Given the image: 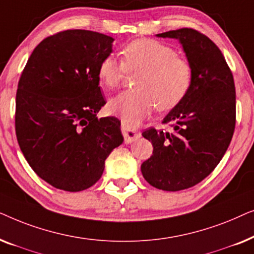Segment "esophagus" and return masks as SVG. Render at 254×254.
Instances as JSON below:
<instances>
[{
  "label": "esophagus",
  "instance_id": "1",
  "mask_svg": "<svg viewBox=\"0 0 254 254\" xmlns=\"http://www.w3.org/2000/svg\"><path fill=\"white\" fill-rule=\"evenodd\" d=\"M121 131H123L125 142H126V143H131V142L137 140V138L141 136L140 131L134 129V128H131L129 126H127V125L124 123L121 124Z\"/></svg>",
  "mask_w": 254,
  "mask_h": 254
}]
</instances>
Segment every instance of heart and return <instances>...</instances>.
<instances>
[{
  "mask_svg": "<svg viewBox=\"0 0 254 254\" xmlns=\"http://www.w3.org/2000/svg\"><path fill=\"white\" fill-rule=\"evenodd\" d=\"M121 61L114 57L104 58L98 65V77L107 89H114L127 71L138 72L137 89L126 90L109 102L107 109L127 126H135L145 119L155 107L172 110L190 92L193 68L186 59L178 57L175 48L154 39L131 40L120 51Z\"/></svg>",
  "mask_w": 254,
  "mask_h": 254,
  "instance_id": "1",
  "label": "heart"
}]
</instances>
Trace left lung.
Returning <instances> with one entry per match:
<instances>
[{"instance_id":"8db88e82","label":"left lung","mask_w":254,"mask_h":254,"mask_svg":"<svg viewBox=\"0 0 254 254\" xmlns=\"http://www.w3.org/2000/svg\"><path fill=\"white\" fill-rule=\"evenodd\" d=\"M157 36L179 39L192 64L193 83L162 121L171 133L154 127L142 133L154 151L141 171L151 186L176 192L202 182L224 156L235 131L236 89L223 54L203 33L183 27Z\"/></svg>"}]
</instances>
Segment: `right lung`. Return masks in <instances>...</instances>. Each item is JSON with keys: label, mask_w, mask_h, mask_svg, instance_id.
Masks as SVG:
<instances>
[{"label": "right lung", "mask_w": 254, "mask_h": 254, "mask_svg": "<svg viewBox=\"0 0 254 254\" xmlns=\"http://www.w3.org/2000/svg\"><path fill=\"white\" fill-rule=\"evenodd\" d=\"M113 40L88 30L61 31L34 48L20 75L17 141L33 171L55 189L95 185L107 156L124 141L117 118H97L106 104L98 65Z\"/></svg>", "instance_id": "right-lung-1"}]
</instances>
